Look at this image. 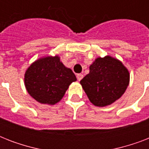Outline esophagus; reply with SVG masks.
Instances as JSON below:
<instances>
[{
  "label": "esophagus",
  "mask_w": 149,
  "mask_h": 149,
  "mask_svg": "<svg viewBox=\"0 0 149 149\" xmlns=\"http://www.w3.org/2000/svg\"><path fill=\"white\" fill-rule=\"evenodd\" d=\"M77 79L80 81L82 79H83V77H84V75L81 74V73H79V74H77Z\"/></svg>",
  "instance_id": "obj_1"
}]
</instances>
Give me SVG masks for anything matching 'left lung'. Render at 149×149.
Segmentation results:
<instances>
[{"instance_id": "obj_1", "label": "left lung", "mask_w": 149, "mask_h": 149, "mask_svg": "<svg viewBox=\"0 0 149 149\" xmlns=\"http://www.w3.org/2000/svg\"><path fill=\"white\" fill-rule=\"evenodd\" d=\"M129 81V71L123 63L107 56L93 61L90 72L81 79L80 84L93 105L106 107L125 93Z\"/></svg>"}]
</instances>
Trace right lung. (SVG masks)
I'll use <instances>...</instances> for the list:
<instances>
[{
    "label": "right lung",
    "instance_id": "right-lung-1",
    "mask_svg": "<svg viewBox=\"0 0 149 149\" xmlns=\"http://www.w3.org/2000/svg\"><path fill=\"white\" fill-rule=\"evenodd\" d=\"M77 77L58 56H45L30 65L24 73V86L31 97L43 104L59 102Z\"/></svg>",
    "mask_w": 149,
    "mask_h": 149
}]
</instances>
